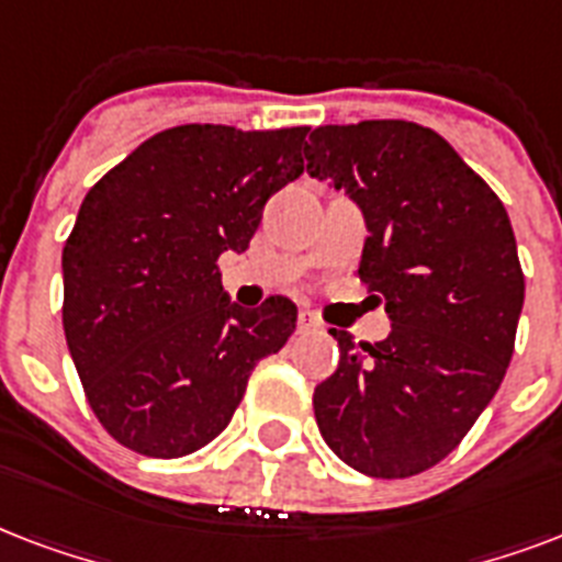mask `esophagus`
<instances>
[{"label":"esophagus","mask_w":562,"mask_h":562,"mask_svg":"<svg viewBox=\"0 0 562 562\" xmlns=\"http://www.w3.org/2000/svg\"><path fill=\"white\" fill-rule=\"evenodd\" d=\"M319 328H322V322L316 319L313 313L307 311L299 313V330H302V334H311V330H319Z\"/></svg>","instance_id":"obj_1"}]
</instances>
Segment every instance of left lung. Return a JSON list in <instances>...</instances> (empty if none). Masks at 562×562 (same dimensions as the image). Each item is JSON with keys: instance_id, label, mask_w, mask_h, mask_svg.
Listing matches in <instances>:
<instances>
[{"instance_id": "obj_1", "label": "left lung", "mask_w": 562, "mask_h": 562, "mask_svg": "<svg viewBox=\"0 0 562 562\" xmlns=\"http://www.w3.org/2000/svg\"><path fill=\"white\" fill-rule=\"evenodd\" d=\"M304 160L360 204L369 237L358 278L393 322L375 346L330 328L340 363L313 390L316 425L363 475H419L460 446L510 367L525 302L510 220L425 125H322Z\"/></svg>"}]
</instances>
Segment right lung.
<instances>
[{
    "instance_id": "right-lung-1",
    "label": "right lung",
    "mask_w": 562,
    "mask_h": 562,
    "mask_svg": "<svg viewBox=\"0 0 562 562\" xmlns=\"http://www.w3.org/2000/svg\"><path fill=\"white\" fill-rule=\"evenodd\" d=\"M307 125H176L90 187L64 243V334L102 428L146 458H184L232 422L295 304L243 311L220 255L246 251L276 190L304 172Z\"/></svg>"
}]
</instances>
